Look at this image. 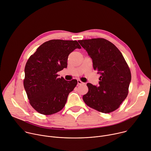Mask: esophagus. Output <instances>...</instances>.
<instances>
[{
  "instance_id": "1",
  "label": "esophagus",
  "mask_w": 151,
  "mask_h": 151,
  "mask_svg": "<svg viewBox=\"0 0 151 151\" xmlns=\"http://www.w3.org/2000/svg\"><path fill=\"white\" fill-rule=\"evenodd\" d=\"M84 83H83V82H82L81 80H78V85H81V84H84Z\"/></svg>"
}]
</instances>
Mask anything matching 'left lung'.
<instances>
[{
	"mask_svg": "<svg viewBox=\"0 0 151 151\" xmlns=\"http://www.w3.org/2000/svg\"><path fill=\"white\" fill-rule=\"evenodd\" d=\"M93 61L94 70L101 74L99 86L90 83L83 100L90 108L103 113L117 109L127 97L131 74L120 51L108 40L92 38L79 40Z\"/></svg>",
	"mask_w": 151,
	"mask_h": 151,
	"instance_id": "8db88e82",
	"label": "left lung"
}]
</instances>
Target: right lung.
I'll list each match as a JSON object with an SVG mask.
<instances>
[{
  "label": "right lung",
  "instance_id": "obj_1",
  "mask_svg": "<svg viewBox=\"0 0 151 151\" xmlns=\"http://www.w3.org/2000/svg\"><path fill=\"white\" fill-rule=\"evenodd\" d=\"M81 47L75 40H51L40 46L26 62L23 86L31 105L39 113L51 115L65 106L76 79L65 81L57 72L67 66V58Z\"/></svg>",
  "mask_w": 151,
  "mask_h": 151
}]
</instances>
